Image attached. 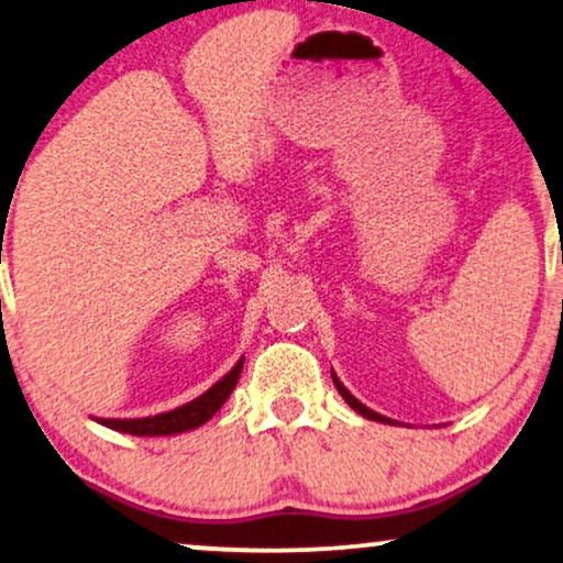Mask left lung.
Returning a JSON list of instances; mask_svg holds the SVG:
<instances>
[{
    "mask_svg": "<svg viewBox=\"0 0 563 563\" xmlns=\"http://www.w3.org/2000/svg\"><path fill=\"white\" fill-rule=\"evenodd\" d=\"M333 384H335V389H338V391H341V397L345 399V402H349V405L353 407V410H356L358 415H364V418H366V420H376V422H395V420L384 418V415H379V412L368 410V407H366V405H361V402H358V399H356V397H353V395H351V391L343 387V382H341V379H338V376H335V374H333Z\"/></svg>",
    "mask_w": 563,
    "mask_h": 563,
    "instance_id": "8db88e82",
    "label": "left lung"
}]
</instances>
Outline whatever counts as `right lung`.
Listing matches in <instances>:
<instances>
[{
	"instance_id": "right-lung-1",
	"label": "right lung",
	"mask_w": 563,
	"mask_h": 563,
	"mask_svg": "<svg viewBox=\"0 0 563 563\" xmlns=\"http://www.w3.org/2000/svg\"><path fill=\"white\" fill-rule=\"evenodd\" d=\"M243 372V358L230 368V372L222 376L218 384H212L205 395H199L191 402L176 407V410L151 415V418H133V420H120V418H97L99 426L120 430V433L130 435H176L187 433V430H195L205 426L207 420L212 418L214 412L225 405L230 391L235 389L238 376Z\"/></svg>"
}]
</instances>
